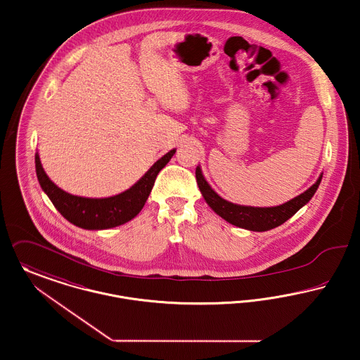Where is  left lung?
<instances>
[{
  "mask_svg": "<svg viewBox=\"0 0 360 360\" xmlns=\"http://www.w3.org/2000/svg\"><path fill=\"white\" fill-rule=\"evenodd\" d=\"M196 181L198 187L202 192L206 203L210 208L224 218L226 222L234 226L246 229L250 231H266L271 229L281 226L287 219H290L300 208H302L309 200L313 198L316 191L321 183L322 173L319 176L317 181L302 192L301 195L292 198L291 200L285 202L283 205L274 206V207H252V206H243L231 203L222 196H219L203 176L200 165L196 167Z\"/></svg>",
  "mask_w": 360,
  "mask_h": 360,
  "instance_id": "left-lung-1",
  "label": "left lung"
}]
</instances>
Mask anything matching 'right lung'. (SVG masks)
<instances>
[{
	"label": "right lung",
	"mask_w": 360,
	"mask_h": 360,
	"mask_svg": "<svg viewBox=\"0 0 360 360\" xmlns=\"http://www.w3.org/2000/svg\"><path fill=\"white\" fill-rule=\"evenodd\" d=\"M176 149L155 161L130 188L108 198H85L59 188L43 169L39 153L35 154V168L39 184L58 211L70 224L86 230H105L120 226L135 218L143 208L160 171L171 161Z\"/></svg>",
	"instance_id": "add662e5"
}]
</instances>
